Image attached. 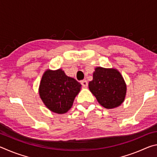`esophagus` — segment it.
Returning a JSON list of instances; mask_svg holds the SVG:
<instances>
[{
    "instance_id": "obj_1",
    "label": "esophagus",
    "mask_w": 157,
    "mask_h": 157,
    "mask_svg": "<svg viewBox=\"0 0 157 157\" xmlns=\"http://www.w3.org/2000/svg\"><path fill=\"white\" fill-rule=\"evenodd\" d=\"M81 84L84 87H87V86H88V82H87L86 80H82L81 81Z\"/></svg>"
}]
</instances>
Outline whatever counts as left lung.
I'll return each mask as SVG.
<instances>
[{
    "mask_svg": "<svg viewBox=\"0 0 157 157\" xmlns=\"http://www.w3.org/2000/svg\"><path fill=\"white\" fill-rule=\"evenodd\" d=\"M89 88L100 105L109 109L120 106L127 92L123 76L115 68H95Z\"/></svg>",
    "mask_w": 157,
    "mask_h": 157,
    "instance_id": "1",
    "label": "left lung"
}]
</instances>
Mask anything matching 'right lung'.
Returning a JSON list of instances; mask_svg holds the SVG:
<instances>
[{"instance_id": "obj_1", "label": "right lung", "mask_w": 157, "mask_h": 157, "mask_svg": "<svg viewBox=\"0 0 157 157\" xmlns=\"http://www.w3.org/2000/svg\"><path fill=\"white\" fill-rule=\"evenodd\" d=\"M82 85L67 76L62 69L45 71L39 85V93L46 107L52 112L63 114L73 106Z\"/></svg>"}]
</instances>
